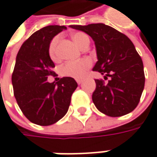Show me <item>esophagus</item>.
Masks as SVG:
<instances>
[{"mask_svg":"<svg viewBox=\"0 0 157 157\" xmlns=\"http://www.w3.org/2000/svg\"><path fill=\"white\" fill-rule=\"evenodd\" d=\"M76 82H77L78 84H82V80H76Z\"/></svg>","mask_w":157,"mask_h":157,"instance_id":"obj_1","label":"esophagus"}]
</instances>
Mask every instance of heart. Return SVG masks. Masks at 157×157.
I'll use <instances>...</instances> for the list:
<instances>
[{"label":"heart","instance_id":"obj_1","mask_svg":"<svg viewBox=\"0 0 157 157\" xmlns=\"http://www.w3.org/2000/svg\"><path fill=\"white\" fill-rule=\"evenodd\" d=\"M74 42L77 44V46L82 49L86 45L90 44V39L86 33L82 32H77L73 34L72 36ZM59 40V36L54 37L49 45V55L51 59L56 61L59 59L57 53V45ZM91 67V61L88 59L75 61V62H67L65 63L59 69V74L61 76L64 77H71L74 79L83 78L87 73V71Z\"/></svg>","mask_w":157,"mask_h":157}]
</instances>
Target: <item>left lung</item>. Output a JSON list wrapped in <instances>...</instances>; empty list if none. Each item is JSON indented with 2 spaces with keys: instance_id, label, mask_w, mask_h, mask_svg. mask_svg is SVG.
I'll return each instance as SVG.
<instances>
[{
  "instance_id": "left-lung-1",
  "label": "left lung",
  "mask_w": 157,
  "mask_h": 157,
  "mask_svg": "<svg viewBox=\"0 0 157 157\" xmlns=\"http://www.w3.org/2000/svg\"><path fill=\"white\" fill-rule=\"evenodd\" d=\"M89 34L95 42L98 61L93 71L105 75L95 79L92 101L98 109L111 117L133 111L145 85L143 62L132 42L124 33L105 24L70 25Z\"/></svg>"
}]
</instances>
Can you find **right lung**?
Returning a JSON list of instances; mask_svg holds the SVG:
<instances>
[{
  "label": "right lung",
  "mask_w": 157,
  "mask_h": 157,
  "mask_svg": "<svg viewBox=\"0 0 157 157\" xmlns=\"http://www.w3.org/2000/svg\"><path fill=\"white\" fill-rule=\"evenodd\" d=\"M67 27L48 25L36 31L25 41L16 59L12 85L17 103L24 115L33 124L47 126L57 123L67 114L71 96L77 88L74 78L63 77L48 82L56 75L49 55L52 38Z\"/></svg>",
  "instance_id": "right-lung-1"
}]
</instances>
